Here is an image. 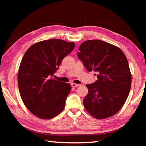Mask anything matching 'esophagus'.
Wrapping results in <instances>:
<instances>
[{
	"label": "esophagus",
	"instance_id": "esophagus-1",
	"mask_svg": "<svg viewBox=\"0 0 146 146\" xmlns=\"http://www.w3.org/2000/svg\"><path fill=\"white\" fill-rule=\"evenodd\" d=\"M80 84H74L72 83L71 84V86H72V88H76V87H78V86H80Z\"/></svg>",
	"mask_w": 146,
	"mask_h": 146
}]
</instances>
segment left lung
Listing matches in <instances>:
<instances>
[{"label": "left lung", "mask_w": 146, "mask_h": 146, "mask_svg": "<svg viewBox=\"0 0 146 146\" xmlns=\"http://www.w3.org/2000/svg\"><path fill=\"white\" fill-rule=\"evenodd\" d=\"M78 50V58L98 78L86 85V110L98 119L112 117L122 108L130 91L131 74L126 56L119 48L100 40L84 42Z\"/></svg>", "instance_id": "1"}]
</instances>
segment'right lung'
<instances>
[{
  "instance_id": "add662e5",
  "label": "right lung",
  "mask_w": 146,
  "mask_h": 146,
  "mask_svg": "<svg viewBox=\"0 0 146 146\" xmlns=\"http://www.w3.org/2000/svg\"><path fill=\"white\" fill-rule=\"evenodd\" d=\"M75 45L49 39L33 44L24 54L18 72L19 92L26 107L37 117L51 119L63 111L71 85L52 76Z\"/></svg>"
}]
</instances>
